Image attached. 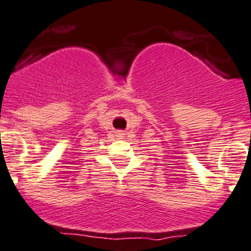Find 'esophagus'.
<instances>
[{"instance_id":"obj_1","label":"esophagus","mask_w":251,"mask_h":251,"mask_svg":"<svg viewBox=\"0 0 251 251\" xmlns=\"http://www.w3.org/2000/svg\"><path fill=\"white\" fill-rule=\"evenodd\" d=\"M117 134H118V136H119V137H123V136H124V133H123V132H122V130H119V132H117Z\"/></svg>"}]
</instances>
